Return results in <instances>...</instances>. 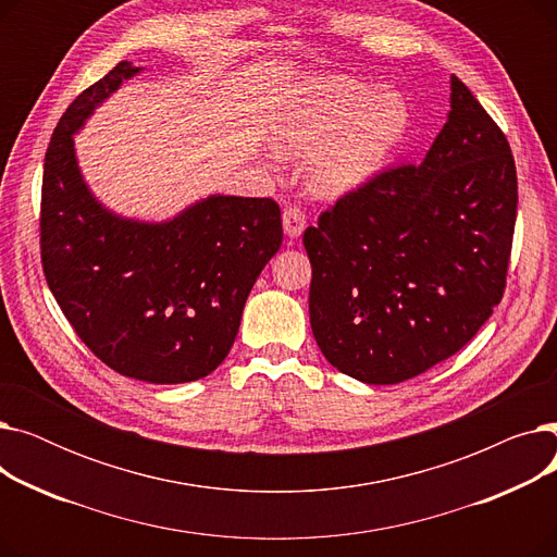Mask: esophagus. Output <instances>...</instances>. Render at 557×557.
Listing matches in <instances>:
<instances>
[{
	"label": "esophagus",
	"instance_id": "1",
	"mask_svg": "<svg viewBox=\"0 0 557 557\" xmlns=\"http://www.w3.org/2000/svg\"><path fill=\"white\" fill-rule=\"evenodd\" d=\"M282 223H284V232L288 237H300L302 230L307 227V214L298 205H288L282 212Z\"/></svg>",
	"mask_w": 557,
	"mask_h": 557
}]
</instances>
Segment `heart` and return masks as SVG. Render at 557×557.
<instances>
[{
    "label": "heart",
    "mask_w": 557,
    "mask_h": 557,
    "mask_svg": "<svg viewBox=\"0 0 557 557\" xmlns=\"http://www.w3.org/2000/svg\"><path fill=\"white\" fill-rule=\"evenodd\" d=\"M408 106L395 90L323 78L280 131L286 149L313 156V183L330 194L368 181L399 144Z\"/></svg>",
    "instance_id": "heart-1"
}]
</instances>
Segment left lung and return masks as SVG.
I'll return each mask as SVG.
<instances>
[{"mask_svg": "<svg viewBox=\"0 0 557 557\" xmlns=\"http://www.w3.org/2000/svg\"><path fill=\"white\" fill-rule=\"evenodd\" d=\"M515 221L510 144L451 76L449 120L424 162L374 173L305 230L320 352L374 386L456 355L504 298Z\"/></svg>", "mask_w": 557, "mask_h": 557, "instance_id": "obj_1", "label": "left lung"}]
</instances>
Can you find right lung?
Instances as JSON below:
<instances>
[{"label": "right lung", "mask_w": 557, "mask_h": 557, "mask_svg": "<svg viewBox=\"0 0 557 557\" xmlns=\"http://www.w3.org/2000/svg\"><path fill=\"white\" fill-rule=\"evenodd\" d=\"M139 67L122 61L83 90L45 156L40 259L78 338L108 368L151 384L196 382L237 338L244 305L282 246L273 198L210 196L166 223L110 214L85 187L72 135Z\"/></svg>", "instance_id": "1"}]
</instances>
